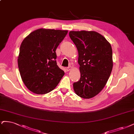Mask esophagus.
Instances as JSON below:
<instances>
[{
    "label": "esophagus",
    "instance_id": "34e87169",
    "mask_svg": "<svg viewBox=\"0 0 134 134\" xmlns=\"http://www.w3.org/2000/svg\"><path fill=\"white\" fill-rule=\"evenodd\" d=\"M71 66H69V67H68V68H66V71H70L71 69Z\"/></svg>",
    "mask_w": 134,
    "mask_h": 134
}]
</instances>
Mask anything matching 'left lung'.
Listing matches in <instances>:
<instances>
[{
    "instance_id": "8db88e82",
    "label": "left lung",
    "mask_w": 134,
    "mask_h": 134,
    "mask_svg": "<svg viewBox=\"0 0 134 134\" xmlns=\"http://www.w3.org/2000/svg\"><path fill=\"white\" fill-rule=\"evenodd\" d=\"M69 36L77 48L80 79L73 84L75 93L90 99L103 89L113 66V51L109 41L94 31H70Z\"/></svg>"
}]
</instances>
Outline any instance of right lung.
I'll use <instances>...</instances> for the list:
<instances>
[{
    "instance_id": "add662e5",
    "label": "right lung",
    "mask_w": 134,
    "mask_h": 134,
    "mask_svg": "<svg viewBox=\"0 0 134 134\" xmlns=\"http://www.w3.org/2000/svg\"><path fill=\"white\" fill-rule=\"evenodd\" d=\"M68 32L41 28L31 32L22 41L18 68L23 82L33 93H49L65 74L57 65L55 51Z\"/></svg>"
}]
</instances>
